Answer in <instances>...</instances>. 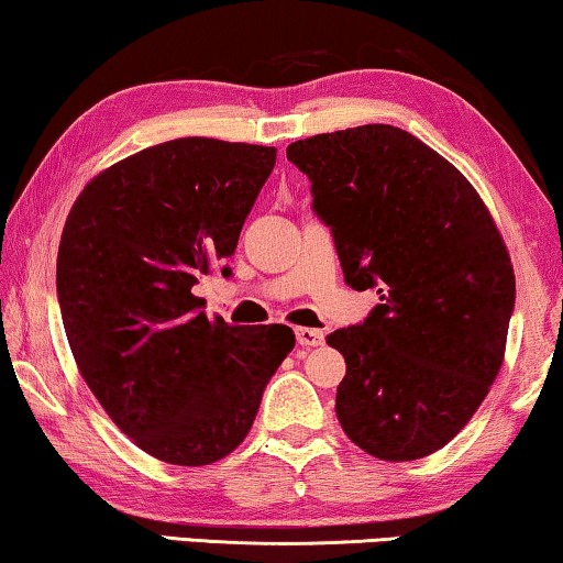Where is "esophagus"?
I'll return each instance as SVG.
<instances>
[{
  "mask_svg": "<svg viewBox=\"0 0 563 563\" xmlns=\"http://www.w3.org/2000/svg\"><path fill=\"white\" fill-rule=\"evenodd\" d=\"M325 341V335H322V330H314V328H297V343L305 345V349H312V345H320Z\"/></svg>",
  "mask_w": 563,
  "mask_h": 563,
  "instance_id": "1",
  "label": "esophagus"
}]
</instances>
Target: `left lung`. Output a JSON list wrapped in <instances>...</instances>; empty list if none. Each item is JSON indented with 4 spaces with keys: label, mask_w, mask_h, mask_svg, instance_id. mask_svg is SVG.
<instances>
[{
    "label": "left lung",
    "mask_w": 563,
    "mask_h": 563,
    "mask_svg": "<svg viewBox=\"0 0 563 563\" xmlns=\"http://www.w3.org/2000/svg\"><path fill=\"white\" fill-rule=\"evenodd\" d=\"M287 158L312 181L345 282L382 295L361 325L328 335L345 358L338 420L382 461L430 456L503 366L515 307L503 235L466 176L395 125L305 137Z\"/></svg>",
    "instance_id": "1"
}]
</instances>
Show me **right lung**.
<instances>
[{"label": "right lung", "mask_w": 563, "mask_h": 563, "mask_svg": "<svg viewBox=\"0 0 563 563\" xmlns=\"http://www.w3.org/2000/svg\"><path fill=\"white\" fill-rule=\"evenodd\" d=\"M274 164L268 145L176 137L97 174L66 218L56 289L76 366L114 426L166 464L235 451L295 349L291 328L210 320L191 291L233 256Z\"/></svg>", "instance_id": "1"}]
</instances>
